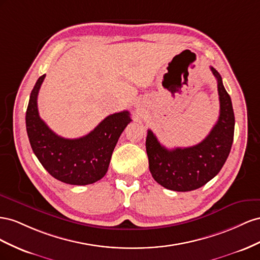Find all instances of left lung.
I'll return each mask as SVG.
<instances>
[{"label": "left lung", "mask_w": 260, "mask_h": 260, "mask_svg": "<svg viewBox=\"0 0 260 260\" xmlns=\"http://www.w3.org/2000/svg\"><path fill=\"white\" fill-rule=\"evenodd\" d=\"M210 69L218 80L220 115L202 143L187 148L167 149L148 129L146 150L150 173L155 182L168 189L189 191L204 186L220 172L231 151L235 125L231 97L220 74Z\"/></svg>", "instance_id": "obj_1"}]
</instances>
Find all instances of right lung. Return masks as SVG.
<instances>
[{
    "label": "right lung",
    "instance_id": "1",
    "mask_svg": "<svg viewBox=\"0 0 260 260\" xmlns=\"http://www.w3.org/2000/svg\"><path fill=\"white\" fill-rule=\"evenodd\" d=\"M46 75L38 78L26 111V128L32 151L54 179L71 185H88L106 175L118 138L132 118L128 111L107 116L86 136L63 138L51 131L38 112L37 98Z\"/></svg>",
    "mask_w": 260,
    "mask_h": 260
}]
</instances>
